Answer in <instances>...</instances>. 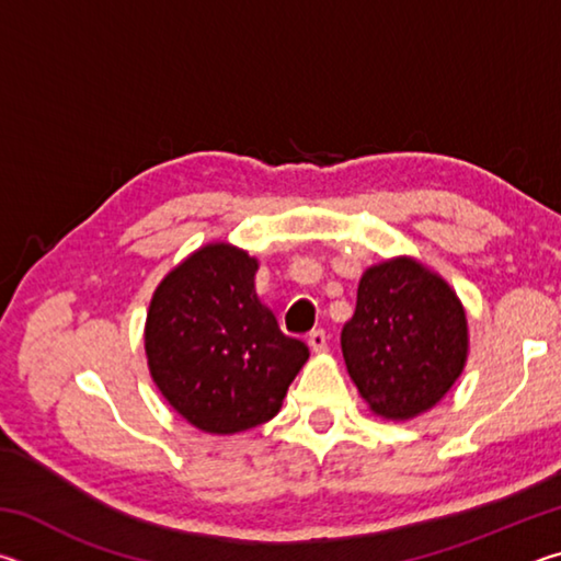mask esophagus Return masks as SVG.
Listing matches in <instances>:
<instances>
[{
    "label": "esophagus",
    "mask_w": 561,
    "mask_h": 561,
    "mask_svg": "<svg viewBox=\"0 0 561 561\" xmlns=\"http://www.w3.org/2000/svg\"><path fill=\"white\" fill-rule=\"evenodd\" d=\"M307 341H309L311 351H317V354H321V351H327L329 336H327V331H324V329H317V331H311Z\"/></svg>",
    "instance_id": "34e87169"
}]
</instances>
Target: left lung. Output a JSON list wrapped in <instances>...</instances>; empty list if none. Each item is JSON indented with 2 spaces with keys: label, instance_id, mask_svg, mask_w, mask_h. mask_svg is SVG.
I'll return each mask as SVG.
<instances>
[{
  "label": "left lung",
  "instance_id": "1",
  "mask_svg": "<svg viewBox=\"0 0 561 561\" xmlns=\"http://www.w3.org/2000/svg\"><path fill=\"white\" fill-rule=\"evenodd\" d=\"M341 351L371 411L405 421L450 391L468 356V321L455 291L413 260H391L358 282Z\"/></svg>",
  "mask_w": 561,
  "mask_h": 561
}]
</instances>
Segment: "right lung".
Wrapping results in <instances>:
<instances>
[{
    "instance_id": "add662e5",
    "label": "right lung",
    "mask_w": 561,
    "mask_h": 561,
    "mask_svg": "<svg viewBox=\"0 0 561 561\" xmlns=\"http://www.w3.org/2000/svg\"><path fill=\"white\" fill-rule=\"evenodd\" d=\"M257 260L207 244L168 274L150 301L146 354L168 403L207 433L274 417L309 348L282 334L254 294Z\"/></svg>"
}]
</instances>
